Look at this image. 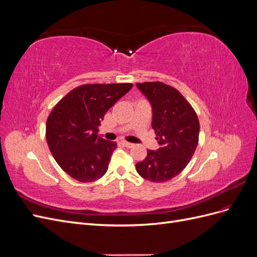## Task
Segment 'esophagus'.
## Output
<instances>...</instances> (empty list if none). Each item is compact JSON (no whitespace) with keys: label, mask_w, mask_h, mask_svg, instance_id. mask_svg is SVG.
I'll return each mask as SVG.
<instances>
[{"label":"esophagus","mask_w":257,"mask_h":257,"mask_svg":"<svg viewBox=\"0 0 257 257\" xmlns=\"http://www.w3.org/2000/svg\"><path fill=\"white\" fill-rule=\"evenodd\" d=\"M122 144H123L124 146H125V147H127V148H132V147L134 146V144L128 143V142H125V141H123V142H122Z\"/></svg>","instance_id":"obj_1"}]
</instances>
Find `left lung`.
<instances>
[{
	"label": "left lung",
	"mask_w": 257,
	"mask_h": 257,
	"mask_svg": "<svg viewBox=\"0 0 257 257\" xmlns=\"http://www.w3.org/2000/svg\"><path fill=\"white\" fill-rule=\"evenodd\" d=\"M152 106V128L160 148L148 150L136 164L146 180L166 182L189 164L198 145L199 121L191 104L177 89L160 81L136 83Z\"/></svg>",
	"instance_id": "1"
}]
</instances>
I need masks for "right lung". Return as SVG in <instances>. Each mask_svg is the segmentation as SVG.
<instances>
[{
    "label": "right lung",
    "instance_id": "right-lung-1",
    "mask_svg": "<svg viewBox=\"0 0 257 257\" xmlns=\"http://www.w3.org/2000/svg\"><path fill=\"white\" fill-rule=\"evenodd\" d=\"M132 83H94L77 87L54 106L46 139L54 160L79 182H93L108 169L113 142L97 135L107 110L132 89Z\"/></svg>",
    "mask_w": 257,
    "mask_h": 257
}]
</instances>
